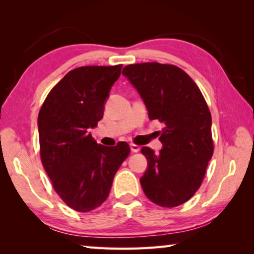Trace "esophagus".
<instances>
[{"instance_id": "obj_1", "label": "esophagus", "mask_w": 254, "mask_h": 254, "mask_svg": "<svg viewBox=\"0 0 254 254\" xmlns=\"http://www.w3.org/2000/svg\"><path fill=\"white\" fill-rule=\"evenodd\" d=\"M130 148H131V151L134 152V153L140 151V147H139V145H136V144H134V143H131Z\"/></svg>"}]
</instances>
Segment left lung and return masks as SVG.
<instances>
[{"mask_svg":"<svg viewBox=\"0 0 254 254\" xmlns=\"http://www.w3.org/2000/svg\"><path fill=\"white\" fill-rule=\"evenodd\" d=\"M122 74L142 97L149 119L165 124L160 152L141 149L148 160L140 179L144 194L162 207L186 203L203 183L214 152L207 103L195 81L175 65L133 64Z\"/></svg>","mask_w":254,"mask_h":254,"instance_id":"1","label":"left lung"}]
</instances>
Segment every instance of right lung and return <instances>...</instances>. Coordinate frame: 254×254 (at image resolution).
I'll use <instances>...</instances> for the list:
<instances>
[{
  "label": "right lung",
  "mask_w": 254,
  "mask_h": 254,
  "mask_svg": "<svg viewBox=\"0 0 254 254\" xmlns=\"http://www.w3.org/2000/svg\"><path fill=\"white\" fill-rule=\"evenodd\" d=\"M121 69L122 65L75 68L54 86L39 112L42 166L55 191L77 212H91L104 203L131 151L124 141L115 147L97 144L88 133L103 119Z\"/></svg>",
  "instance_id": "add662e5"
}]
</instances>
